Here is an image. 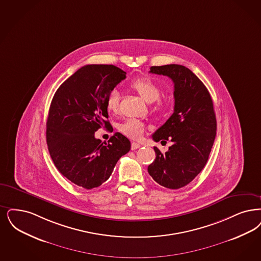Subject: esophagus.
<instances>
[{"mask_svg": "<svg viewBox=\"0 0 261 261\" xmlns=\"http://www.w3.org/2000/svg\"><path fill=\"white\" fill-rule=\"evenodd\" d=\"M139 147H141V145L140 144H138V143H135V142H132V144H131V148L134 150V149H137V148H139Z\"/></svg>", "mask_w": 261, "mask_h": 261, "instance_id": "esophagus-1", "label": "esophagus"}]
</instances>
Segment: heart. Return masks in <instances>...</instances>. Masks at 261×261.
<instances>
[{"mask_svg":"<svg viewBox=\"0 0 261 261\" xmlns=\"http://www.w3.org/2000/svg\"><path fill=\"white\" fill-rule=\"evenodd\" d=\"M130 88L138 94L146 103H154L153 112L161 113L166 107V102L159 98L160 96V88L153 81L148 77H139L134 80L131 84ZM118 103H119V94L116 89L111 90L106 99V107L109 112L116 113L118 110ZM119 130L122 134L132 138L138 139L143 135L145 130V124L134 118H129L124 121L120 127Z\"/></svg>","mask_w":261,"mask_h":261,"instance_id":"obj_1","label":"heart"}]
</instances>
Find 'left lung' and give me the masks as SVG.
<instances>
[{"label":"left lung","instance_id":"8db88e82","mask_svg":"<svg viewBox=\"0 0 261 261\" xmlns=\"http://www.w3.org/2000/svg\"><path fill=\"white\" fill-rule=\"evenodd\" d=\"M149 73L173 81L175 107L173 115L152 135L155 142L165 140L173 145L165 153L153 147L156 157L147 172L164 188H184L205 167L214 145L217 119L213 100L207 87L185 66H152Z\"/></svg>","mask_w":261,"mask_h":261}]
</instances>
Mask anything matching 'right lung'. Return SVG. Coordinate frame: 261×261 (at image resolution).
I'll use <instances>...</instances> for the list:
<instances>
[{"label":"right lung","instance_id":"right-lung-1","mask_svg":"<svg viewBox=\"0 0 261 261\" xmlns=\"http://www.w3.org/2000/svg\"><path fill=\"white\" fill-rule=\"evenodd\" d=\"M125 77L114 65H86L53 96L46 121L48 150L58 171L81 188L100 187L131 148L130 141L118 132L108 144L95 138L98 129L112 126L106 99Z\"/></svg>","mask_w":261,"mask_h":261}]
</instances>
